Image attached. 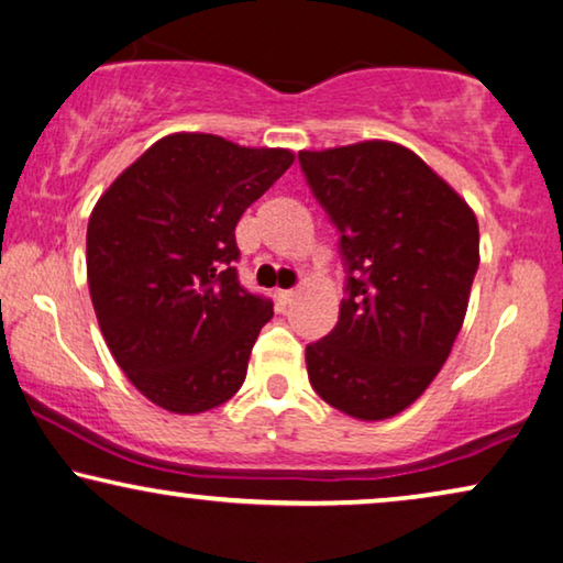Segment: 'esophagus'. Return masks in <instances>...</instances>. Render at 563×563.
<instances>
[{"instance_id":"34e87169","label":"esophagus","mask_w":563,"mask_h":563,"mask_svg":"<svg viewBox=\"0 0 563 563\" xmlns=\"http://www.w3.org/2000/svg\"><path fill=\"white\" fill-rule=\"evenodd\" d=\"M292 296H296V290H278V292H275V298H278V303L280 306H288L290 303V300H292Z\"/></svg>"}]
</instances>
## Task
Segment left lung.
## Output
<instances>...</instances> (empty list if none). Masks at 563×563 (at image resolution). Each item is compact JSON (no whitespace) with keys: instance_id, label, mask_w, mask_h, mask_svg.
<instances>
[{"instance_id":"1","label":"left lung","mask_w":563,"mask_h":563,"mask_svg":"<svg viewBox=\"0 0 563 563\" xmlns=\"http://www.w3.org/2000/svg\"><path fill=\"white\" fill-rule=\"evenodd\" d=\"M339 234V321L306 346L313 390L360 421L408 408L446 362L479 265L466 201L408 147L357 142L298 153Z\"/></svg>"}]
</instances>
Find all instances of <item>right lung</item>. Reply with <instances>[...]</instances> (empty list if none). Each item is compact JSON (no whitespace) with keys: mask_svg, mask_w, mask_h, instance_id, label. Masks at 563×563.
I'll return each mask as SVG.
<instances>
[{"mask_svg":"<svg viewBox=\"0 0 563 563\" xmlns=\"http://www.w3.org/2000/svg\"><path fill=\"white\" fill-rule=\"evenodd\" d=\"M290 165V150L178 132L93 206V311L117 364L155 406L203 413L242 387L273 300L240 283L234 227Z\"/></svg>","mask_w":563,"mask_h":563,"instance_id":"right-lung-1","label":"right lung"}]
</instances>
